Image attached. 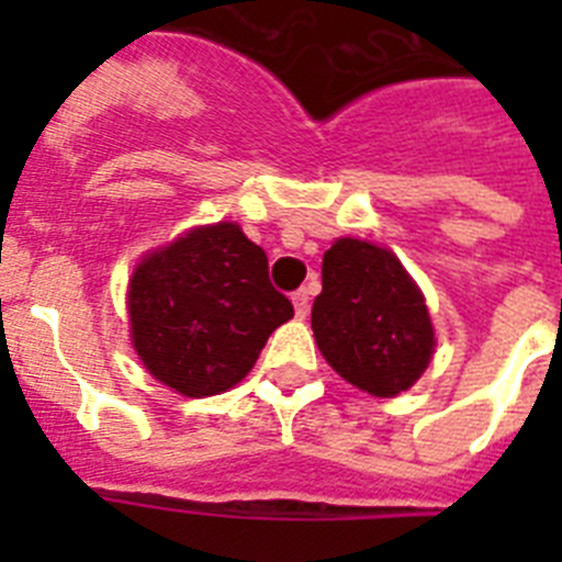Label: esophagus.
<instances>
[{
	"label": "esophagus",
	"instance_id": "obj_1",
	"mask_svg": "<svg viewBox=\"0 0 562 562\" xmlns=\"http://www.w3.org/2000/svg\"><path fill=\"white\" fill-rule=\"evenodd\" d=\"M292 306H295L297 317H306V312H310V290H306V286L292 292Z\"/></svg>",
	"mask_w": 562,
	"mask_h": 562
}]
</instances>
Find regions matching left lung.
Returning <instances> with one entry per match:
<instances>
[{"label":"left lung","mask_w":562,"mask_h":562,"mask_svg":"<svg viewBox=\"0 0 562 562\" xmlns=\"http://www.w3.org/2000/svg\"><path fill=\"white\" fill-rule=\"evenodd\" d=\"M312 331L331 369L371 396L408 391L434 357V324L414 278L385 247L337 238L324 252Z\"/></svg>","instance_id":"obj_1"}]
</instances>
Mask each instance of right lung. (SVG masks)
Segmentation results:
<instances>
[{
	"instance_id": "add662e5",
	"label": "right lung",
	"mask_w": 562,
	"mask_h": 562,
	"mask_svg": "<svg viewBox=\"0 0 562 562\" xmlns=\"http://www.w3.org/2000/svg\"><path fill=\"white\" fill-rule=\"evenodd\" d=\"M126 306L148 374L193 400L245 380L292 317L290 297L270 284L267 252L233 222L193 227L140 258Z\"/></svg>"
}]
</instances>
